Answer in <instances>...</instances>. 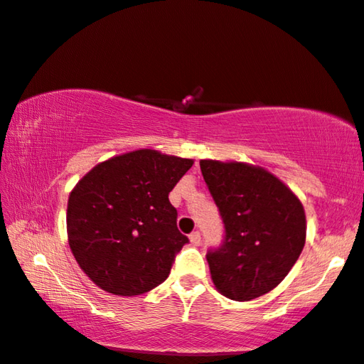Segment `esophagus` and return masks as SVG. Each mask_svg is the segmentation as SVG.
Masks as SVG:
<instances>
[{"mask_svg":"<svg viewBox=\"0 0 364 364\" xmlns=\"http://www.w3.org/2000/svg\"><path fill=\"white\" fill-rule=\"evenodd\" d=\"M189 241H191V245L199 246L200 245V233L199 232H193L191 235H189Z\"/></svg>","mask_w":364,"mask_h":364,"instance_id":"34e87169","label":"esophagus"}]
</instances>
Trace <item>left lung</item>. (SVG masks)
<instances>
[{
	"mask_svg": "<svg viewBox=\"0 0 364 364\" xmlns=\"http://www.w3.org/2000/svg\"><path fill=\"white\" fill-rule=\"evenodd\" d=\"M200 171L225 227L222 246L205 256L213 285L235 301L265 295L301 255L306 241L303 204L261 166L200 160Z\"/></svg>",
	"mask_w": 364,
	"mask_h": 364,
	"instance_id": "1",
	"label": "left lung"
}]
</instances>
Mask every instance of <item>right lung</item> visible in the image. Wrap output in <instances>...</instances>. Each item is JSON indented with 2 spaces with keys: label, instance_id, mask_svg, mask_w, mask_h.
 <instances>
[{
  "label": "right lung",
  "instance_id": "1",
  "mask_svg": "<svg viewBox=\"0 0 364 364\" xmlns=\"http://www.w3.org/2000/svg\"><path fill=\"white\" fill-rule=\"evenodd\" d=\"M191 159L141 149L95 165L68 199V241L79 267L118 296L151 291L166 280L188 243L168 194Z\"/></svg>",
  "mask_w": 364,
  "mask_h": 364
}]
</instances>
